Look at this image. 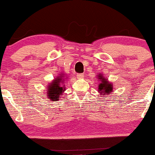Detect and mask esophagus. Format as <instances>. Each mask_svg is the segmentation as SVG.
Segmentation results:
<instances>
[{
	"mask_svg": "<svg viewBox=\"0 0 155 155\" xmlns=\"http://www.w3.org/2000/svg\"><path fill=\"white\" fill-rule=\"evenodd\" d=\"M84 74H76V77H77V79H82L84 78Z\"/></svg>",
	"mask_w": 155,
	"mask_h": 155,
	"instance_id": "obj_1",
	"label": "esophagus"
}]
</instances>
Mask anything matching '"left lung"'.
Returning a JSON list of instances; mask_svg holds the SVG:
<instances>
[{
	"instance_id": "obj_1",
	"label": "left lung",
	"mask_w": 155,
	"mask_h": 155,
	"mask_svg": "<svg viewBox=\"0 0 155 155\" xmlns=\"http://www.w3.org/2000/svg\"><path fill=\"white\" fill-rule=\"evenodd\" d=\"M97 80L99 81L98 84V92L100 95H106L110 94L113 92V84L108 81V79L104 77L103 75L101 74L97 75ZM106 97V96H105Z\"/></svg>"
}]
</instances>
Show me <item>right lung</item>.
I'll return each instance as SVG.
<instances>
[{
  "mask_svg": "<svg viewBox=\"0 0 155 155\" xmlns=\"http://www.w3.org/2000/svg\"><path fill=\"white\" fill-rule=\"evenodd\" d=\"M64 75L65 74H61L60 76L55 77L52 82H50L47 85V94L45 95L47 96L48 100L52 101H58L60 100V97L65 91L64 83L66 80V77Z\"/></svg>",
  "mask_w": 155,
  "mask_h": 155,
  "instance_id": "right-lung-1",
  "label": "right lung"
}]
</instances>
